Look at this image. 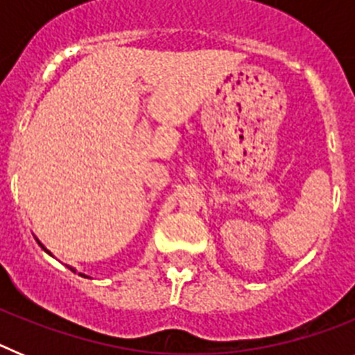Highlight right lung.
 I'll list each match as a JSON object with an SVG mask.
<instances>
[{"label":"right lung","mask_w":355,"mask_h":355,"mask_svg":"<svg viewBox=\"0 0 355 355\" xmlns=\"http://www.w3.org/2000/svg\"><path fill=\"white\" fill-rule=\"evenodd\" d=\"M37 241H39V240H37ZM39 245L40 247H42V250H46V252H48L49 254V256H53V254L51 252H49V250L48 249H46V247H44L42 245V243H40V241H39ZM69 266V265H67ZM69 270H72V272H76V268H72V266H69ZM81 275V277H89V275H85V274H80Z\"/></svg>","instance_id":"add662e5"}]
</instances>
